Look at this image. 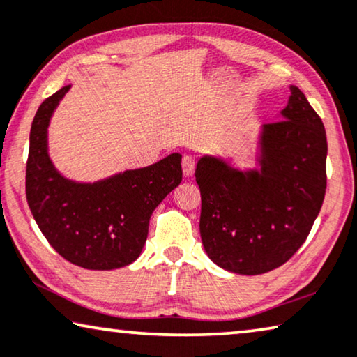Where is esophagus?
<instances>
[{
  "label": "esophagus",
  "instance_id": "esophagus-1",
  "mask_svg": "<svg viewBox=\"0 0 357 357\" xmlns=\"http://www.w3.org/2000/svg\"><path fill=\"white\" fill-rule=\"evenodd\" d=\"M195 172V162L192 157H189V155H184L183 157V173L184 176L190 178Z\"/></svg>",
  "mask_w": 357,
  "mask_h": 357
}]
</instances>
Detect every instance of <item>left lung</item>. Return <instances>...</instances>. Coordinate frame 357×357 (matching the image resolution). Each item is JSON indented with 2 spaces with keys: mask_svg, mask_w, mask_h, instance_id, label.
<instances>
[{
  "mask_svg": "<svg viewBox=\"0 0 357 357\" xmlns=\"http://www.w3.org/2000/svg\"><path fill=\"white\" fill-rule=\"evenodd\" d=\"M280 121L259 128L255 168L204 155L195 168L200 238L212 262L228 272L278 268L304 244L327 189V135L305 95L291 85Z\"/></svg>",
  "mask_w": 357,
  "mask_h": 357,
  "instance_id": "1",
  "label": "left lung"
}]
</instances>
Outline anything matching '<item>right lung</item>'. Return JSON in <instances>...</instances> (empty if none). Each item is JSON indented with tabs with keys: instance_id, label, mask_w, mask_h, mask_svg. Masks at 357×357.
<instances>
[{
	"instance_id": "1",
	"label": "right lung",
	"mask_w": 357,
	"mask_h": 357,
	"mask_svg": "<svg viewBox=\"0 0 357 357\" xmlns=\"http://www.w3.org/2000/svg\"><path fill=\"white\" fill-rule=\"evenodd\" d=\"M64 85L40 105L30 128L26 172L27 204L56 252L87 270H114L142 252L158 204L183 179L181 153L145 168L80 183L63 176L48 153V126L69 92Z\"/></svg>"
}]
</instances>
